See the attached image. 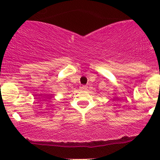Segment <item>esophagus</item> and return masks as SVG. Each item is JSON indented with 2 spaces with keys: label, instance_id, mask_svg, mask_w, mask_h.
I'll use <instances>...</instances> for the list:
<instances>
[{
  "label": "esophagus",
  "instance_id": "34e87169",
  "mask_svg": "<svg viewBox=\"0 0 160 160\" xmlns=\"http://www.w3.org/2000/svg\"><path fill=\"white\" fill-rule=\"evenodd\" d=\"M80 88H81L82 90H87V89H88V87H87V86H82Z\"/></svg>",
  "mask_w": 160,
  "mask_h": 160
}]
</instances>
